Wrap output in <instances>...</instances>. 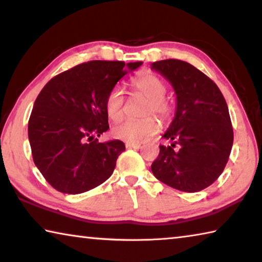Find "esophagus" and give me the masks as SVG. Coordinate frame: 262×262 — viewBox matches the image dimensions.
I'll return each instance as SVG.
<instances>
[{"label":"esophagus","mask_w":262,"mask_h":262,"mask_svg":"<svg viewBox=\"0 0 262 262\" xmlns=\"http://www.w3.org/2000/svg\"><path fill=\"white\" fill-rule=\"evenodd\" d=\"M126 148L128 149H140L141 143H126Z\"/></svg>","instance_id":"obj_1"}]
</instances>
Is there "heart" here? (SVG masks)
I'll return each instance as SVG.
<instances>
[{"label": "heart", "mask_w": 262, "mask_h": 262, "mask_svg": "<svg viewBox=\"0 0 262 262\" xmlns=\"http://www.w3.org/2000/svg\"><path fill=\"white\" fill-rule=\"evenodd\" d=\"M132 88L135 94L147 98L143 114H156L163 121H168L174 113V106L166 99V84L158 75L143 72L132 79ZM125 96L120 88L115 86L108 92L105 99V111L111 120L117 121L122 117ZM159 128L156 118L148 115L136 120H125L115 125L112 134L118 140L128 143H137L148 140L157 133Z\"/></svg>", "instance_id": "obj_1"}]
</instances>
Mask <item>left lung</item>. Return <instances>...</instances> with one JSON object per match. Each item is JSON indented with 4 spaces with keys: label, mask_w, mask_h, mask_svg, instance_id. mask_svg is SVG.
Here are the masks:
<instances>
[{
    "label": "left lung",
    "mask_w": 262,
    "mask_h": 262,
    "mask_svg": "<svg viewBox=\"0 0 262 262\" xmlns=\"http://www.w3.org/2000/svg\"><path fill=\"white\" fill-rule=\"evenodd\" d=\"M177 95L173 120L151 164L154 176L181 192L207 188L223 172L231 152L233 129L229 108L219 86L188 62L168 59L154 62Z\"/></svg>",
    "instance_id": "left-lung-1"
}]
</instances>
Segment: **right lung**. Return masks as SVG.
Wrapping results in <instances>:
<instances>
[{
	"mask_svg": "<svg viewBox=\"0 0 262 262\" xmlns=\"http://www.w3.org/2000/svg\"><path fill=\"white\" fill-rule=\"evenodd\" d=\"M142 62L89 61L56 75L42 88L29 120L35 166L52 187L66 194L88 192L107 180L125 144L99 143L108 129L105 99Z\"/></svg>",
	"mask_w": 262,
	"mask_h": 262,
	"instance_id": "obj_1",
	"label": "right lung"
}]
</instances>
